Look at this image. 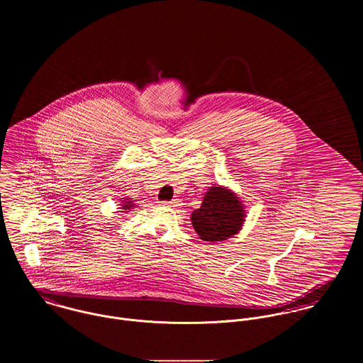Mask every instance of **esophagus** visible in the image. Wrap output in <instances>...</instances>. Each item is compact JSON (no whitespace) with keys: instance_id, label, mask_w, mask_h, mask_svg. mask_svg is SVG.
<instances>
[{"instance_id":"obj_1","label":"esophagus","mask_w":363,"mask_h":363,"mask_svg":"<svg viewBox=\"0 0 363 363\" xmlns=\"http://www.w3.org/2000/svg\"><path fill=\"white\" fill-rule=\"evenodd\" d=\"M162 207H177L179 206V201H163L160 203Z\"/></svg>"}]
</instances>
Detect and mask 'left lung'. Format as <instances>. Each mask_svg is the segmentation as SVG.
<instances>
[{"label":"left lung","mask_w":363,"mask_h":363,"mask_svg":"<svg viewBox=\"0 0 363 363\" xmlns=\"http://www.w3.org/2000/svg\"><path fill=\"white\" fill-rule=\"evenodd\" d=\"M246 207L235 191L215 184L208 189L203 204L191 212V225L201 240L216 243L238 235L246 220Z\"/></svg>","instance_id":"left-lung-1"}]
</instances>
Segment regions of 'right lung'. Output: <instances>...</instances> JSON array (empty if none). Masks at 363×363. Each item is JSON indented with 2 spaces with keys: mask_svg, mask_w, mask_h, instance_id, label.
<instances>
[{
  "mask_svg": "<svg viewBox=\"0 0 363 363\" xmlns=\"http://www.w3.org/2000/svg\"><path fill=\"white\" fill-rule=\"evenodd\" d=\"M120 209H123L121 212H130V209H133V208L135 207V203L131 200V199H121L120 200Z\"/></svg>",
  "mask_w": 363,
  "mask_h": 363,
  "instance_id": "add662e5",
  "label": "right lung"
}]
</instances>
